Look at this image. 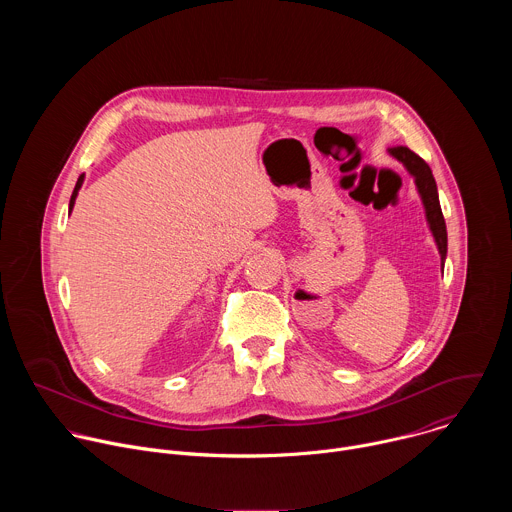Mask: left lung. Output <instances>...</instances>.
<instances>
[{
  "label": "left lung",
  "mask_w": 512,
  "mask_h": 512,
  "mask_svg": "<svg viewBox=\"0 0 512 512\" xmlns=\"http://www.w3.org/2000/svg\"><path fill=\"white\" fill-rule=\"evenodd\" d=\"M389 154L395 160H399L415 180L417 192H419L423 208H425L427 225H429V231H431L433 241L437 245V251H440L442 269H444L446 255H448V231H446V221H444V214H442L440 196H437V186H435L431 168L417 154H413L409 148H403V145H399V148H391Z\"/></svg>",
  "instance_id": "left-lung-1"
}]
</instances>
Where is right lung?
Wrapping results in <instances>:
<instances>
[{"mask_svg":"<svg viewBox=\"0 0 512 512\" xmlns=\"http://www.w3.org/2000/svg\"><path fill=\"white\" fill-rule=\"evenodd\" d=\"M83 182H85V174H81V176H79V180H77V186H75V190H72V196H70V204H68V210H72V206H75V200H77V196H79V190H81Z\"/></svg>","mask_w":512,"mask_h":512,"instance_id":"1","label":"right lung"}]
</instances>
